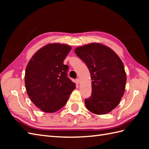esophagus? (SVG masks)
<instances>
[{
    "mask_svg": "<svg viewBox=\"0 0 149 149\" xmlns=\"http://www.w3.org/2000/svg\"><path fill=\"white\" fill-rule=\"evenodd\" d=\"M75 82H76L77 84H79L80 83V79H76Z\"/></svg>",
    "mask_w": 149,
    "mask_h": 149,
    "instance_id": "1",
    "label": "esophagus"
}]
</instances>
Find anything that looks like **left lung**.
I'll return each instance as SVG.
<instances>
[{
	"label": "left lung",
	"instance_id": "8db88e82",
	"mask_svg": "<svg viewBox=\"0 0 149 149\" xmlns=\"http://www.w3.org/2000/svg\"><path fill=\"white\" fill-rule=\"evenodd\" d=\"M86 63L91 82V96L85 99L86 108L96 115H105L118 105L125 91L127 77L122 60L101 43H91L75 49Z\"/></svg>",
	"mask_w": 149,
	"mask_h": 149
}]
</instances>
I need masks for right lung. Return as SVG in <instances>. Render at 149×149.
<instances>
[{
	"instance_id": "right-lung-1",
	"label": "right lung",
	"mask_w": 149,
	"mask_h": 149,
	"mask_svg": "<svg viewBox=\"0 0 149 149\" xmlns=\"http://www.w3.org/2000/svg\"><path fill=\"white\" fill-rule=\"evenodd\" d=\"M66 44L49 43L34 54L27 65L25 85L34 105L45 113L59 110L67 102L75 84L63 64L71 50Z\"/></svg>"
}]
</instances>
